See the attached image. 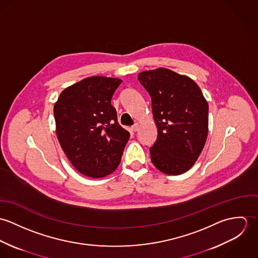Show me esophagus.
<instances>
[{"label":"esophagus","mask_w":258,"mask_h":258,"mask_svg":"<svg viewBox=\"0 0 258 258\" xmlns=\"http://www.w3.org/2000/svg\"><path fill=\"white\" fill-rule=\"evenodd\" d=\"M138 129H139V124H134L132 127H131V130L133 131V132H136V131H138Z\"/></svg>","instance_id":"34e87169"}]
</instances>
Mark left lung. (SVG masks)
<instances>
[{
  "label": "left lung",
  "instance_id": "left-lung-1",
  "mask_svg": "<svg viewBox=\"0 0 258 258\" xmlns=\"http://www.w3.org/2000/svg\"><path fill=\"white\" fill-rule=\"evenodd\" d=\"M138 80L151 97L158 129L157 140L149 149L151 161L165 174H183L206 144L208 102L192 79L167 69L140 73Z\"/></svg>",
  "mask_w": 258,
  "mask_h": 258
}]
</instances>
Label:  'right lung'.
<instances>
[{
  "instance_id": "obj_1",
  "label": "right lung",
  "mask_w": 258,
  "mask_h": 258,
  "mask_svg": "<svg viewBox=\"0 0 258 258\" xmlns=\"http://www.w3.org/2000/svg\"><path fill=\"white\" fill-rule=\"evenodd\" d=\"M121 82L119 78L88 77L66 88L54 104L59 144L74 168L87 177L113 173L130 138L111 105Z\"/></svg>"
}]
</instances>
